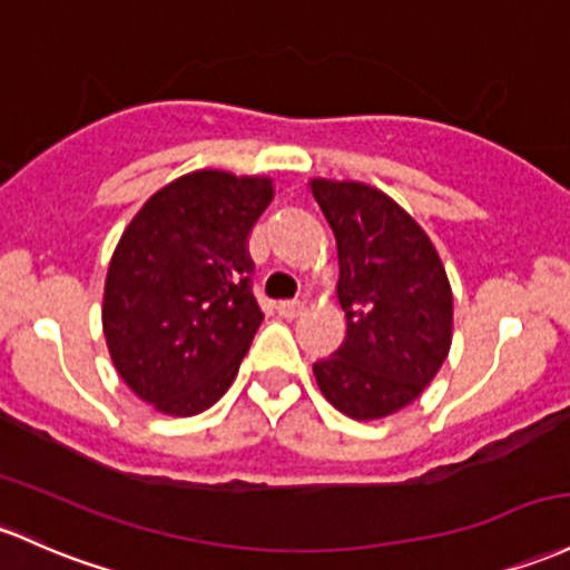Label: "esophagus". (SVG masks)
I'll use <instances>...</instances> for the list:
<instances>
[{"instance_id": "34e87169", "label": "esophagus", "mask_w": 570, "mask_h": 570, "mask_svg": "<svg viewBox=\"0 0 570 570\" xmlns=\"http://www.w3.org/2000/svg\"><path fill=\"white\" fill-rule=\"evenodd\" d=\"M303 311L305 305L299 303V299H284V303H278V314L284 318H297Z\"/></svg>"}]
</instances>
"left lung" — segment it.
Wrapping results in <instances>:
<instances>
[{
  "mask_svg": "<svg viewBox=\"0 0 570 570\" xmlns=\"http://www.w3.org/2000/svg\"><path fill=\"white\" fill-rule=\"evenodd\" d=\"M337 243L341 348L314 365L341 414L371 422L405 409L452 346V286L428 233L384 191L360 180H311Z\"/></svg>",
  "mask_w": 570,
  "mask_h": 570,
  "instance_id": "obj_1",
  "label": "left lung"
}]
</instances>
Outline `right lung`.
I'll list each match as a JSON object with an SVG mask.
<instances>
[{
  "label": "right lung",
  "mask_w": 570,
  "mask_h": 570,
  "mask_svg": "<svg viewBox=\"0 0 570 570\" xmlns=\"http://www.w3.org/2000/svg\"><path fill=\"white\" fill-rule=\"evenodd\" d=\"M271 199V178L197 170L124 229L105 278V341L118 376L161 414H199L235 381L265 318L248 235Z\"/></svg>",
  "instance_id": "1"
}]
</instances>
